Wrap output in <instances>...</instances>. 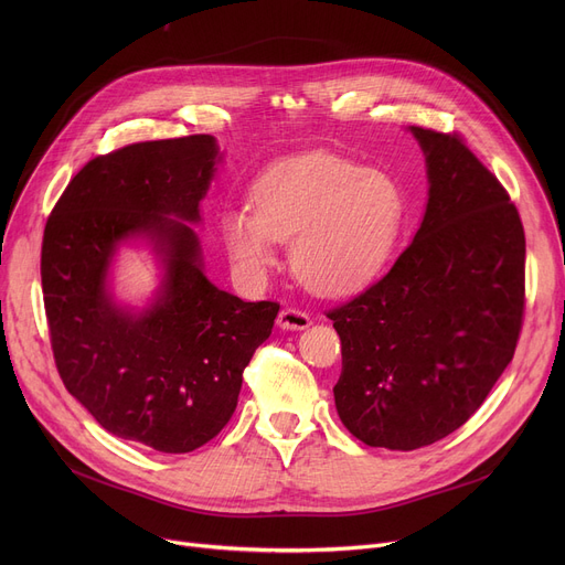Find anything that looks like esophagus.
<instances>
[{"mask_svg": "<svg viewBox=\"0 0 565 565\" xmlns=\"http://www.w3.org/2000/svg\"><path fill=\"white\" fill-rule=\"evenodd\" d=\"M277 324H279L281 330H307L309 324H311V318H309V313H305L300 309L286 307V309L279 311Z\"/></svg>", "mask_w": 565, "mask_h": 565, "instance_id": "34e87169", "label": "esophagus"}]
</instances>
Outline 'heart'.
<instances>
[{"label": "heart", "instance_id": "obj_1", "mask_svg": "<svg viewBox=\"0 0 565 565\" xmlns=\"http://www.w3.org/2000/svg\"><path fill=\"white\" fill-rule=\"evenodd\" d=\"M405 194L390 173L330 153H305L267 169L254 207L228 205L222 243L235 270L260 281L290 241V267L320 295H350L373 284L394 256Z\"/></svg>", "mask_w": 565, "mask_h": 565}]
</instances>
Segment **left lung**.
<instances>
[{
  "label": "left lung",
  "instance_id": "left-lung-1",
  "mask_svg": "<svg viewBox=\"0 0 565 565\" xmlns=\"http://www.w3.org/2000/svg\"><path fill=\"white\" fill-rule=\"evenodd\" d=\"M428 203L392 270L332 309L334 403L369 447L414 451L458 430L513 360L524 313V228L458 135L409 126Z\"/></svg>",
  "mask_w": 565,
  "mask_h": 565
}]
</instances>
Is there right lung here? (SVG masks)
Returning a JSON list of instances; mask_svg holds the SVG:
<instances>
[{
  "instance_id": "right-lung-1",
  "label": "right lung",
  "mask_w": 565,
  "mask_h": 565,
  "mask_svg": "<svg viewBox=\"0 0 565 565\" xmlns=\"http://www.w3.org/2000/svg\"><path fill=\"white\" fill-rule=\"evenodd\" d=\"M222 160L213 135L130 143L84 164L45 224L41 281L58 375L107 433L162 454H190L228 424L279 313L205 277L192 224ZM130 242L151 246L163 270L141 310L110 290L113 256Z\"/></svg>"
}]
</instances>
